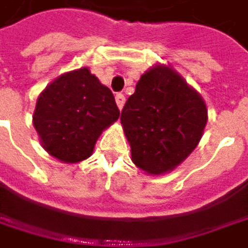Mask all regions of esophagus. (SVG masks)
<instances>
[{
	"instance_id": "34e87169",
	"label": "esophagus",
	"mask_w": 248,
	"mask_h": 248,
	"mask_svg": "<svg viewBox=\"0 0 248 248\" xmlns=\"http://www.w3.org/2000/svg\"><path fill=\"white\" fill-rule=\"evenodd\" d=\"M115 102H117L118 108L123 109V107H124V104H125V96H124L123 93H117V95H115Z\"/></svg>"
}]
</instances>
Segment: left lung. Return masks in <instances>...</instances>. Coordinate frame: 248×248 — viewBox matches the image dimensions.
<instances>
[{"mask_svg": "<svg viewBox=\"0 0 248 248\" xmlns=\"http://www.w3.org/2000/svg\"><path fill=\"white\" fill-rule=\"evenodd\" d=\"M207 121V109L194 89L172 68L146 71L127 99L121 124L131 159L143 171H172L196 149Z\"/></svg>", "mask_w": 248, "mask_h": 248, "instance_id": "8db88e82", "label": "left lung"}]
</instances>
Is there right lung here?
Returning <instances> with one entry per match:
<instances>
[{"instance_id":"obj_1","label":"right lung","mask_w":248,"mask_h":248,"mask_svg":"<svg viewBox=\"0 0 248 248\" xmlns=\"http://www.w3.org/2000/svg\"><path fill=\"white\" fill-rule=\"evenodd\" d=\"M118 117L112 92L80 68L60 76L42 92L33 125L49 155L74 164L90 156L101 133Z\"/></svg>"}]
</instances>
